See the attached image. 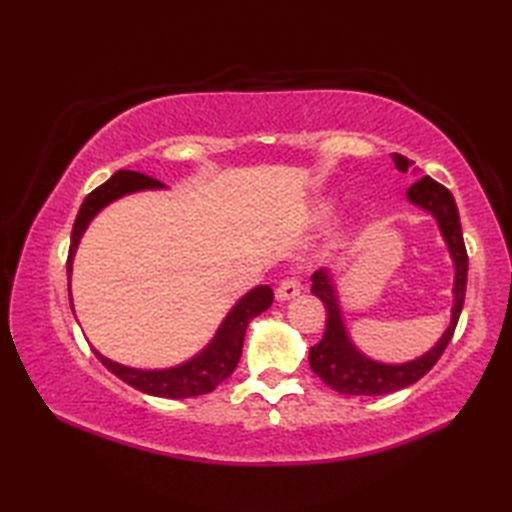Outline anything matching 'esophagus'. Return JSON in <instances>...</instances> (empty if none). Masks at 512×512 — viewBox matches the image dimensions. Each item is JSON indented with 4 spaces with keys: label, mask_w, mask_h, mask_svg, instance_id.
<instances>
[{
    "label": "esophagus",
    "mask_w": 512,
    "mask_h": 512,
    "mask_svg": "<svg viewBox=\"0 0 512 512\" xmlns=\"http://www.w3.org/2000/svg\"><path fill=\"white\" fill-rule=\"evenodd\" d=\"M299 295H301V284H299V279H295V277L284 279L275 290L277 301H290V299H295Z\"/></svg>",
    "instance_id": "1"
}]
</instances>
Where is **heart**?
<instances>
[{
    "instance_id": "1",
    "label": "heart",
    "mask_w": 512,
    "mask_h": 512,
    "mask_svg": "<svg viewBox=\"0 0 512 512\" xmlns=\"http://www.w3.org/2000/svg\"><path fill=\"white\" fill-rule=\"evenodd\" d=\"M321 211H323V213H325V211H328V209H325V206H323V209H321Z\"/></svg>"
}]
</instances>
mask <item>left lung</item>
Listing matches in <instances>:
<instances>
[{
	"instance_id": "left-lung-1",
	"label": "left lung",
	"mask_w": 512,
	"mask_h": 512,
	"mask_svg": "<svg viewBox=\"0 0 512 512\" xmlns=\"http://www.w3.org/2000/svg\"><path fill=\"white\" fill-rule=\"evenodd\" d=\"M391 160L398 171H407L413 162L405 156L391 154ZM407 200L416 204L418 209L427 211L433 220L438 222L444 244L449 248V255L453 259L455 268V281H453V308H451V323L449 328L438 339V343L431 347L429 352L413 358L407 363H380L374 358L365 356L354 341L350 339V332L345 328L343 310L339 303V292H336L334 275L330 270H317L312 275V295L323 301L325 310H328V321H325L323 339L310 347V367L325 385L345 396H383L398 391L402 387H409L420 380L429 369L438 363L442 352L447 350L451 336L458 325L460 312L464 306V292H466V273H469V255H466L462 226H460V213L455 206L453 195L447 187H442L429 176L413 182L407 189Z\"/></svg>"
}]
</instances>
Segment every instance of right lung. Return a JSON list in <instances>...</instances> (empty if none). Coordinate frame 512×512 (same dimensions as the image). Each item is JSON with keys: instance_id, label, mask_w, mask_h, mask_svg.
<instances>
[{"instance_id": "1", "label": "right lung", "mask_w": 512, "mask_h": 512, "mask_svg": "<svg viewBox=\"0 0 512 512\" xmlns=\"http://www.w3.org/2000/svg\"><path fill=\"white\" fill-rule=\"evenodd\" d=\"M154 189H165V184L143 176V173L136 171H116L114 176L101 184L99 189H94L88 198L83 200L79 215L74 220L72 237H70V253H68V279L72 277V262L74 253L79 248L81 237L85 228L94 220V215L107 204L114 200L123 198V195L136 193V191H154ZM273 303V290L270 286H257L239 299L231 312L226 314L220 328H217L211 343L204 347L202 352L195 354L189 361H184L176 367L167 369H136L127 367L110 358L103 356L99 350H94L96 358L110 369L114 376H118L123 383L136 387L138 391L149 396L158 398H193L209 394L217 385L222 383L224 378L233 374V369L239 363V356H242V345H244V334L248 323L253 321L257 314L270 308ZM70 306H72V295H70Z\"/></svg>"}]
</instances>
